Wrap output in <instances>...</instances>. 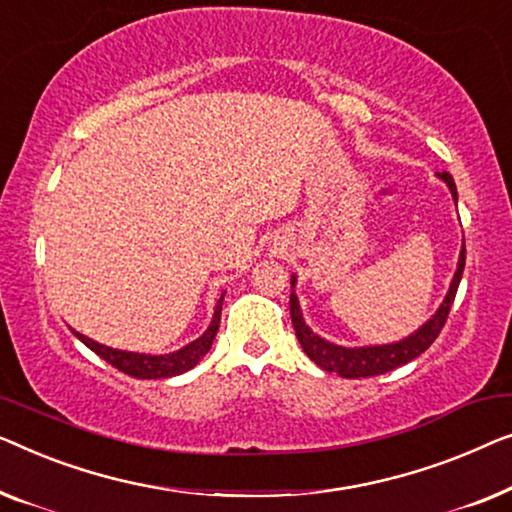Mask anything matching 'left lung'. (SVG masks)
I'll use <instances>...</instances> for the list:
<instances>
[{"instance_id": "8db88e82", "label": "left lung", "mask_w": 512, "mask_h": 512, "mask_svg": "<svg viewBox=\"0 0 512 512\" xmlns=\"http://www.w3.org/2000/svg\"><path fill=\"white\" fill-rule=\"evenodd\" d=\"M436 176L450 187L452 199H455V204H457L455 178H452L448 171H443V174H436ZM464 264H466V246L462 241L457 271H455V276H452L448 294H445L443 304L438 306V311L431 315V318L424 322L422 327H417L410 336L401 338V341L383 343V345H359V348H345V345H336L331 341H325V338L315 334V331L306 325L304 313H301V306H299V297H297V292L292 290L290 315H292V325H294V331H297L301 348H304L306 355L311 357L313 362L320 366V369H325L329 373H338L341 378L380 376V373H387V371L397 369V366L408 364L410 359L420 357L422 352L436 341V336L441 334L445 320H448L452 301H455L459 280H462ZM294 285H297V276L292 273V287Z\"/></svg>"}]
</instances>
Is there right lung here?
<instances>
[{"instance_id":"obj_1","label":"right lung","mask_w":512,"mask_h":512,"mask_svg":"<svg viewBox=\"0 0 512 512\" xmlns=\"http://www.w3.org/2000/svg\"><path fill=\"white\" fill-rule=\"evenodd\" d=\"M222 301H225V292L220 294L218 304H215L211 325L201 334L199 338H194L187 345H183L181 350L169 352V355H146V352H129V350H118V348H109V345H102L92 338L78 334L76 329H71L76 334V338L81 343L88 345L92 352H97L99 357L106 359L115 369L127 373L132 378H141V380H153V378H171V376H181V373L190 371L192 366L199 364V359L211 350L213 338L218 334L220 327V313H222Z\"/></svg>"}]
</instances>
